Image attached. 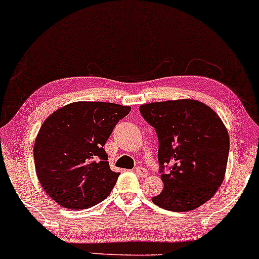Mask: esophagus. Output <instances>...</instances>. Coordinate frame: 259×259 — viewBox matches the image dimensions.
<instances>
[{"mask_svg": "<svg viewBox=\"0 0 259 259\" xmlns=\"http://www.w3.org/2000/svg\"><path fill=\"white\" fill-rule=\"evenodd\" d=\"M135 172L137 174V175H138L139 177H145V176L148 175V171L145 170L144 167H142V166H138V167H136Z\"/></svg>", "mask_w": 259, "mask_h": 259, "instance_id": "1", "label": "esophagus"}]
</instances>
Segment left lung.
Wrapping results in <instances>:
<instances>
[{
    "label": "left lung",
    "instance_id": "left-lung-1",
    "mask_svg": "<svg viewBox=\"0 0 259 259\" xmlns=\"http://www.w3.org/2000/svg\"><path fill=\"white\" fill-rule=\"evenodd\" d=\"M139 112L159 142L164 190L153 203L171 211L200 207L223 184L228 164L230 141L220 117L196 100L145 104Z\"/></svg>",
    "mask_w": 259,
    "mask_h": 259
}]
</instances>
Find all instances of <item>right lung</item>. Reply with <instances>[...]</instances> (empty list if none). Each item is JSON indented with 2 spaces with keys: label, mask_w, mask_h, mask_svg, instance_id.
Here are the masks:
<instances>
[{
  "label": "right lung",
  "mask_w": 259,
  "mask_h": 259,
  "mask_svg": "<svg viewBox=\"0 0 259 259\" xmlns=\"http://www.w3.org/2000/svg\"><path fill=\"white\" fill-rule=\"evenodd\" d=\"M130 106L101 101L69 104L46 118L34 145L37 179L45 192L67 209H87L104 200L120 172L104 149Z\"/></svg>",
  "instance_id": "obj_1"
}]
</instances>
